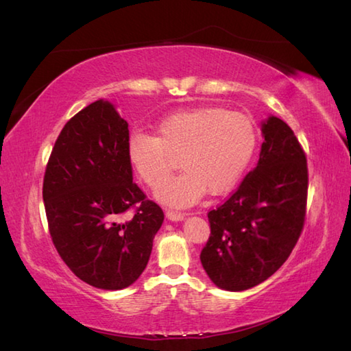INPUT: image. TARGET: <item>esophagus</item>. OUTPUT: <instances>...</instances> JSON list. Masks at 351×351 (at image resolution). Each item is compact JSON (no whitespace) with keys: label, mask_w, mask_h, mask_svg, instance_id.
I'll return each mask as SVG.
<instances>
[{"label":"esophagus","mask_w":351,"mask_h":351,"mask_svg":"<svg viewBox=\"0 0 351 351\" xmlns=\"http://www.w3.org/2000/svg\"><path fill=\"white\" fill-rule=\"evenodd\" d=\"M166 217H167V219H170V221H182V219L185 218V214L175 213V210H167Z\"/></svg>","instance_id":"34e87169"}]
</instances>
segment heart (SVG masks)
<instances>
[{
	"mask_svg": "<svg viewBox=\"0 0 351 351\" xmlns=\"http://www.w3.org/2000/svg\"><path fill=\"white\" fill-rule=\"evenodd\" d=\"M257 130L239 112L221 108L172 113L158 122L157 136L133 133L127 142V158L134 173L157 186L179 156L184 172L158 186L156 197L173 208L197 203L210 194L229 191L254 156Z\"/></svg>",
	"mask_w": 351,
	"mask_h": 351,
	"instance_id": "obj_1",
	"label": "heart"
}]
</instances>
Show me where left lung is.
Listing matches in <instances>:
<instances>
[{
  "label": "left lung",
  "instance_id": "1",
  "mask_svg": "<svg viewBox=\"0 0 351 351\" xmlns=\"http://www.w3.org/2000/svg\"><path fill=\"white\" fill-rule=\"evenodd\" d=\"M257 166L208 214L210 236L200 262L217 287L248 290L289 258L305 221L308 167L293 130L274 115L262 122Z\"/></svg>",
  "mask_w": 351,
  "mask_h": 351
}]
</instances>
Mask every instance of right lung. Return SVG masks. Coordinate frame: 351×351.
Masks as SVG:
<instances>
[{
  "mask_svg": "<svg viewBox=\"0 0 351 351\" xmlns=\"http://www.w3.org/2000/svg\"><path fill=\"white\" fill-rule=\"evenodd\" d=\"M128 138L115 106L97 100L61 130L43 181L56 251L77 278L103 290L125 289L142 275L165 219L133 182ZM133 206L135 215L124 219Z\"/></svg>",
  "mask_w": 351,
  "mask_h": 351,
  "instance_id": "1",
  "label": "right lung"
}]
</instances>
